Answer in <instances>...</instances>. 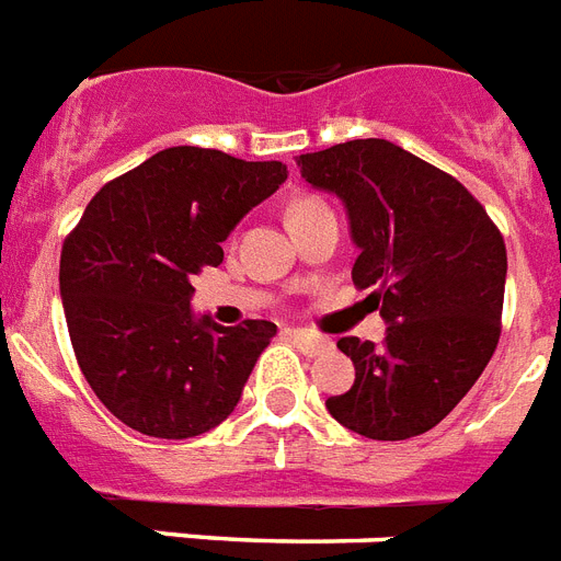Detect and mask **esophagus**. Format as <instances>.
<instances>
[{"mask_svg":"<svg viewBox=\"0 0 561 561\" xmlns=\"http://www.w3.org/2000/svg\"><path fill=\"white\" fill-rule=\"evenodd\" d=\"M289 339H293V342L298 344L304 353H307V356H316V353H321L330 347V342H327L324 335L309 333V330H289Z\"/></svg>","mask_w":561,"mask_h":561,"instance_id":"1","label":"esophagus"}]
</instances>
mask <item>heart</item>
<instances>
[{
    "instance_id": "heart-1",
    "label": "heart",
    "mask_w": 561,
    "mask_h": 561,
    "mask_svg": "<svg viewBox=\"0 0 561 561\" xmlns=\"http://www.w3.org/2000/svg\"><path fill=\"white\" fill-rule=\"evenodd\" d=\"M321 203H316V199H298V203L289 208V214H295V210H309V208H318Z\"/></svg>"
}]
</instances>
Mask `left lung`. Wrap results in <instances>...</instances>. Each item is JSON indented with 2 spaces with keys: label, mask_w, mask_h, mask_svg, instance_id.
<instances>
[{
  "label": "left lung",
  "mask_w": 561,
  "mask_h": 561,
  "mask_svg": "<svg viewBox=\"0 0 561 561\" xmlns=\"http://www.w3.org/2000/svg\"><path fill=\"white\" fill-rule=\"evenodd\" d=\"M309 185L342 199L358 249L353 284L385 318L382 344L342 339L356 367L327 411L370 440L428 432L463 400L495 353L507 249L458 179L385 138L298 156Z\"/></svg>",
  "instance_id": "left-lung-1"
}]
</instances>
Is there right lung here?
<instances>
[{
  "label": "right lung",
  "instance_id": "right-lung-1",
  "mask_svg": "<svg viewBox=\"0 0 561 561\" xmlns=\"http://www.w3.org/2000/svg\"><path fill=\"white\" fill-rule=\"evenodd\" d=\"M284 161L168 147L103 185L60 254L71 347L98 400L161 440L210 432L237 408L277 327H219L191 309V277L284 185Z\"/></svg>",
  "mask_w": 561,
  "mask_h": 561
}]
</instances>
